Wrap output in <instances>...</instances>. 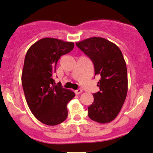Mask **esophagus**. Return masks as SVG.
<instances>
[{"label": "esophagus", "instance_id": "esophagus-1", "mask_svg": "<svg viewBox=\"0 0 153 153\" xmlns=\"http://www.w3.org/2000/svg\"><path fill=\"white\" fill-rule=\"evenodd\" d=\"M82 91H83V90H82L81 89H78L77 90H75V93L76 94H81V93H82Z\"/></svg>", "mask_w": 153, "mask_h": 153}]
</instances>
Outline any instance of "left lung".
<instances>
[{"instance_id": "left-lung-1", "label": "left lung", "mask_w": 153, "mask_h": 153, "mask_svg": "<svg viewBox=\"0 0 153 153\" xmlns=\"http://www.w3.org/2000/svg\"><path fill=\"white\" fill-rule=\"evenodd\" d=\"M93 62L100 91L93 94L94 102L88 107V116L99 123H108L120 113L128 92L125 61L118 46L101 37H91L75 43Z\"/></svg>"}]
</instances>
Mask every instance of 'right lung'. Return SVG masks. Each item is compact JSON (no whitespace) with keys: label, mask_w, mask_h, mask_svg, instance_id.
Here are the masks:
<instances>
[{"label":"right lung","mask_w":153,"mask_h":153,"mask_svg":"<svg viewBox=\"0 0 153 153\" xmlns=\"http://www.w3.org/2000/svg\"><path fill=\"white\" fill-rule=\"evenodd\" d=\"M74 43L43 38L32 45L24 60L22 85L27 104L33 116L48 125L63 123L68 115L67 105L75 93L55 85L53 75L62 56L73 49Z\"/></svg>","instance_id":"add662e5"}]
</instances>
